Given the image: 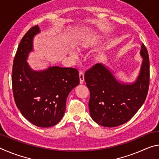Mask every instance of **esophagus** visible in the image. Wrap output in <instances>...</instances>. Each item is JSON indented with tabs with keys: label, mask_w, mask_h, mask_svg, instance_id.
<instances>
[{
	"label": "esophagus",
	"mask_w": 159,
	"mask_h": 159,
	"mask_svg": "<svg viewBox=\"0 0 159 159\" xmlns=\"http://www.w3.org/2000/svg\"><path fill=\"white\" fill-rule=\"evenodd\" d=\"M79 79H80V83L82 84L84 82V74L82 71H80L79 73Z\"/></svg>",
	"instance_id": "esophagus-1"
}]
</instances>
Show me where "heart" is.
Returning a JSON list of instances; mask_svg holds the SVG:
<instances>
[{
  "label": "heart",
  "instance_id": "1",
  "mask_svg": "<svg viewBox=\"0 0 159 159\" xmlns=\"http://www.w3.org/2000/svg\"><path fill=\"white\" fill-rule=\"evenodd\" d=\"M103 41V37L100 35H93L85 38L76 45L79 51H87L100 44Z\"/></svg>",
  "mask_w": 159,
  "mask_h": 159
}]
</instances>
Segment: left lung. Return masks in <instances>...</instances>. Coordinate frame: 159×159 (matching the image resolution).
<instances>
[{
  "label": "left lung",
  "instance_id": "obj_1",
  "mask_svg": "<svg viewBox=\"0 0 159 159\" xmlns=\"http://www.w3.org/2000/svg\"><path fill=\"white\" fill-rule=\"evenodd\" d=\"M142 58L138 76L133 82H124L106 64L99 63L85 74L90 91L91 118L104 127H116L128 121L145 101L149 90V61L146 47L141 45Z\"/></svg>",
  "mask_w": 159,
  "mask_h": 159
}]
</instances>
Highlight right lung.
<instances>
[{"label":"right lung","mask_w":159,"mask_h":159,"mask_svg":"<svg viewBox=\"0 0 159 159\" xmlns=\"http://www.w3.org/2000/svg\"><path fill=\"white\" fill-rule=\"evenodd\" d=\"M41 33L39 26L29 29L21 39L12 66V90L21 114L32 124L48 128L57 124L64 116L66 98L79 84L77 69L49 66L34 70L29 55L34 52V39Z\"/></svg>","instance_id":"add662e5"}]
</instances>
